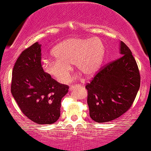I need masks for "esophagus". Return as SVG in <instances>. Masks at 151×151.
<instances>
[{
	"label": "esophagus",
	"mask_w": 151,
	"mask_h": 151,
	"mask_svg": "<svg viewBox=\"0 0 151 151\" xmlns=\"http://www.w3.org/2000/svg\"><path fill=\"white\" fill-rule=\"evenodd\" d=\"M79 86H80L79 85H76V86H70V88H69V90L70 91L74 90V88H78Z\"/></svg>",
	"instance_id": "1"
}]
</instances>
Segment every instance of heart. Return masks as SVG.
Instances as JSON below:
<instances>
[{"instance_id": "1", "label": "heart", "mask_w": 151, "mask_h": 151, "mask_svg": "<svg viewBox=\"0 0 151 151\" xmlns=\"http://www.w3.org/2000/svg\"><path fill=\"white\" fill-rule=\"evenodd\" d=\"M105 49L99 38L71 37L58 43L52 50L56 60H46L43 71L60 83H65L74 64L86 77H92L100 68Z\"/></svg>"}]
</instances>
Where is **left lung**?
Wrapping results in <instances>:
<instances>
[{
	"instance_id": "1",
	"label": "left lung",
	"mask_w": 151,
	"mask_h": 151,
	"mask_svg": "<svg viewBox=\"0 0 151 151\" xmlns=\"http://www.w3.org/2000/svg\"><path fill=\"white\" fill-rule=\"evenodd\" d=\"M121 57L110 63L86 85L91 118L96 122L116 119L132 105L140 87L138 65L129 48L120 42Z\"/></svg>"
}]
</instances>
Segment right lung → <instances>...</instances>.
I'll return each mask as SVG.
<instances>
[{
  "instance_id": "add662e5",
  "label": "right lung",
  "mask_w": 151,
  "mask_h": 151,
  "mask_svg": "<svg viewBox=\"0 0 151 151\" xmlns=\"http://www.w3.org/2000/svg\"><path fill=\"white\" fill-rule=\"evenodd\" d=\"M68 86L44 72L41 44L36 42L25 49L14 65L11 92L23 114L37 124L51 125L60 116L62 98Z\"/></svg>"
}]
</instances>
